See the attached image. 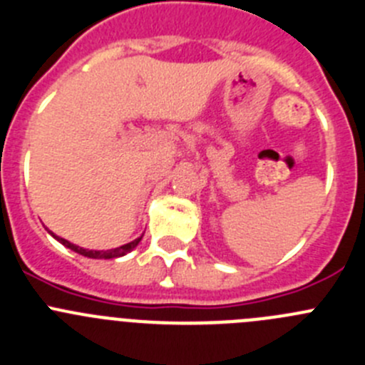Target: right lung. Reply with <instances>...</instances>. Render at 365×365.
<instances>
[{
    "label": "right lung",
    "instance_id": "1",
    "mask_svg": "<svg viewBox=\"0 0 365 365\" xmlns=\"http://www.w3.org/2000/svg\"><path fill=\"white\" fill-rule=\"evenodd\" d=\"M53 237H55V235H53ZM55 238H57V240L61 242L62 245H66V247H68V249H71V251L78 252V255H82V256H88V258H95V259H102V258L103 259H110V258H120V256H125V255H127V252L133 251V249L136 247L138 244H140L141 238H143V237L136 238V240H133V242H128V244L121 245V247L109 249V251H89V249L78 247V245L71 244V242L64 240V238H58V237H55Z\"/></svg>",
    "mask_w": 365,
    "mask_h": 365
}]
</instances>
